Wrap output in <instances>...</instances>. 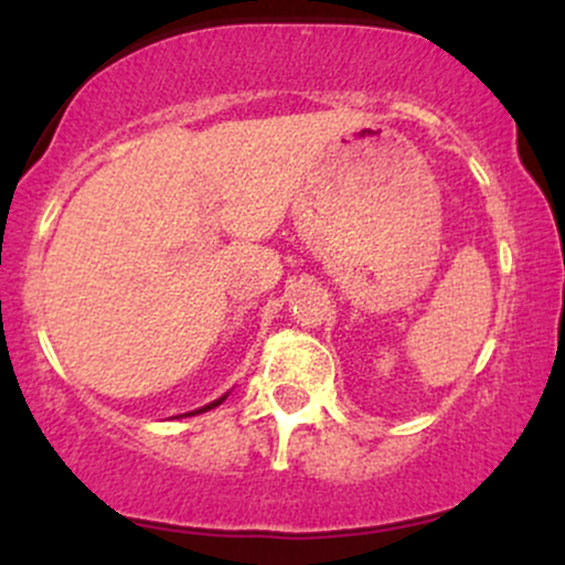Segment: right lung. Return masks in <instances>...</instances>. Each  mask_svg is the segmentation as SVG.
I'll use <instances>...</instances> for the list:
<instances>
[{"mask_svg": "<svg viewBox=\"0 0 565 565\" xmlns=\"http://www.w3.org/2000/svg\"><path fill=\"white\" fill-rule=\"evenodd\" d=\"M223 401H225V395H223V398H217V401H212V404H210V406H204V408H199V412H210V408H215V406H220V404H223ZM191 414H196V412H191Z\"/></svg>", "mask_w": 565, "mask_h": 565, "instance_id": "obj_1", "label": "right lung"}]
</instances>
